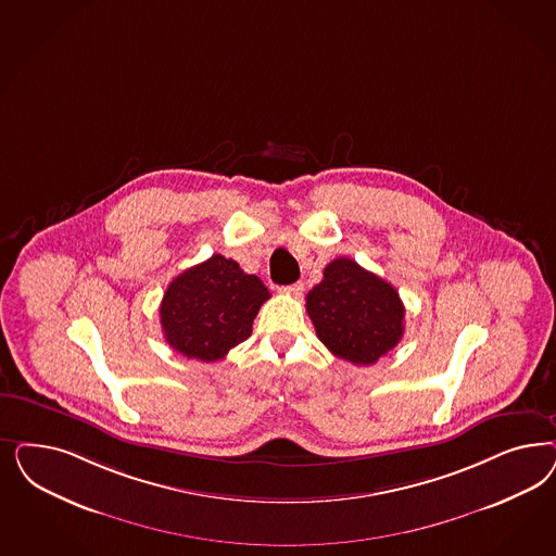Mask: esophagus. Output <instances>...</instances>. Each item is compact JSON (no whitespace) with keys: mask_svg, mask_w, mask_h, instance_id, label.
Here are the masks:
<instances>
[{"mask_svg":"<svg viewBox=\"0 0 556 556\" xmlns=\"http://www.w3.org/2000/svg\"><path fill=\"white\" fill-rule=\"evenodd\" d=\"M280 292L290 294V296H301L303 294V282H294V285H288V287L280 288Z\"/></svg>","mask_w":556,"mask_h":556,"instance_id":"34e87169","label":"esophagus"}]
</instances>
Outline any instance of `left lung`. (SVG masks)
<instances>
[{
    "label": "left lung",
    "mask_w": 556,
    "mask_h": 556,
    "mask_svg": "<svg viewBox=\"0 0 556 556\" xmlns=\"http://www.w3.org/2000/svg\"><path fill=\"white\" fill-rule=\"evenodd\" d=\"M306 313L327 350L358 366H370L403 338L405 306L399 292L350 257L323 269L306 294Z\"/></svg>",
    "instance_id": "8db88e82"
}]
</instances>
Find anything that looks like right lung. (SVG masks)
Segmentation results:
<instances>
[{
  "label": "right lung",
  "mask_w": 556,
  "mask_h": 556,
  "mask_svg": "<svg viewBox=\"0 0 556 556\" xmlns=\"http://www.w3.org/2000/svg\"><path fill=\"white\" fill-rule=\"evenodd\" d=\"M268 299V288L257 276L215 253L181 271L165 290L163 336L186 358L216 362L250 338L253 319Z\"/></svg>",
  "instance_id": "obj_1"
}]
</instances>
